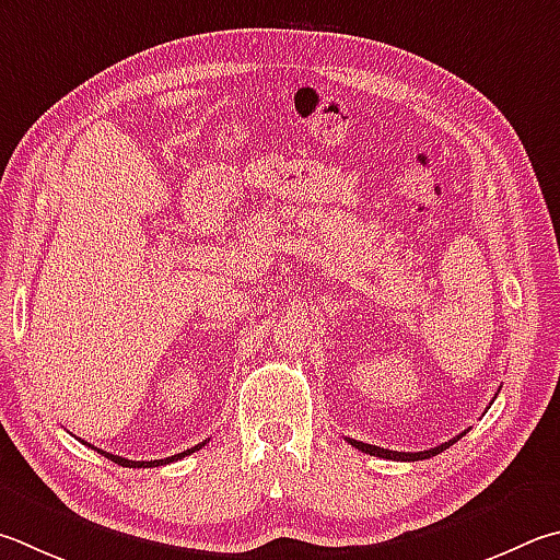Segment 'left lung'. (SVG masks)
<instances>
[{"label":"left lung","mask_w":560,"mask_h":560,"mask_svg":"<svg viewBox=\"0 0 560 560\" xmlns=\"http://www.w3.org/2000/svg\"><path fill=\"white\" fill-rule=\"evenodd\" d=\"M463 435V433H460ZM460 435H457V439H453V441H448V443H443V445H435V448H431V451H421V453H399V451H386V448H380V445H370V443H362V441H352V439H348V443L352 445V448H358V451H362V453H370V455H377V457H386V460H425V457H433V455H439V453H443L445 448H451V445L455 443V441H460Z\"/></svg>","instance_id":"left-lung-1"}]
</instances>
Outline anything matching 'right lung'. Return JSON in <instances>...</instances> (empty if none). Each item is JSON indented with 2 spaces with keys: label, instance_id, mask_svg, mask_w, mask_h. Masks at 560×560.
<instances>
[{
  "label": "right lung",
  "instance_id": "1",
  "mask_svg": "<svg viewBox=\"0 0 560 560\" xmlns=\"http://www.w3.org/2000/svg\"><path fill=\"white\" fill-rule=\"evenodd\" d=\"M85 443V441H83ZM208 443V441H206ZM206 443H198V445H192V448H188V451H183V453H178V455H171V457H164V460H127V457H119V455H112V453H107V451H100V448H95L100 455H105L107 460H112V463H117V465H121V467H159V465H168V463H174V460H180V457H186V455H190V453H196V451H200L202 445Z\"/></svg>",
  "mask_w": 560,
  "mask_h": 560
}]
</instances>
